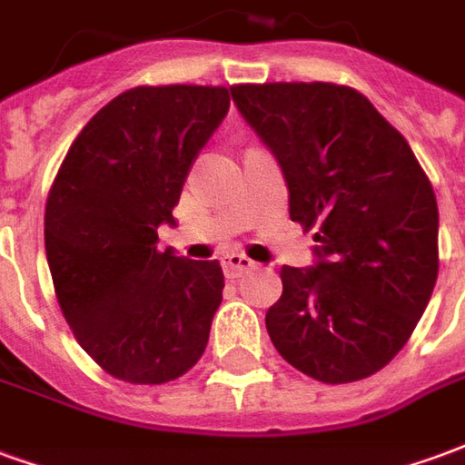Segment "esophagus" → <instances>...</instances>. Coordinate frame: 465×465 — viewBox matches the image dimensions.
I'll return each mask as SVG.
<instances>
[{"label": "esophagus", "instance_id": "obj_1", "mask_svg": "<svg viewBox=\"0 0 465 465\" xmlns=\"http://www.w3.org/2000/svg\"><path fill=\"white\" fill-rule=\"evenodd\" d=\"M222 266L229 279H236V276H242L243 272L253 269V266H256V262H252L246 253H223Z\"/></svg>", "mask_w": 465, "mask_h": 465}]
</instances>
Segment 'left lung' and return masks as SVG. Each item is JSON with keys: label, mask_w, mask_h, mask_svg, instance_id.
<instances>
[{"label": "left lung", "mask_w": 465, "mask_h": 465, "mask_svg": "<svg viewBox=\"0 0 465 465\" xmlns=\"http://www.w3.org/2000/svg\"><path fill=\"white\" fill-rule=\"evenodd\" d=\"M272 149L289 216L319 242L316 266H283L266 331L283 359L322 383L389 363L429 306L439 276V206L409 142L366 96L331 82L232 86Z\"/></svg>", "instance_id": "left-lung-1"}]
</instances>
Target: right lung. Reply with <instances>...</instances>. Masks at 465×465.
I'll return each mask as SVG.
<instances>
[{
  "instance_id": "right-lung-1",
  "label": "right lung",
  "mask_w": 465,
  "mask_h": 465,
  "mask_svg": "<svg viewBox=\"0 0 465 465\" xmlns=\"http://www.w3.org/2000/svg\"><path fill=\"white\" fill-rule=\"evenodd\" d=\"M229 112L226 86H136L99 109L49 189L46 262L79 346L114 379L166 383L202 359L219 262L159 252L186 173Z\"/></svg>"
}]
</instances>
